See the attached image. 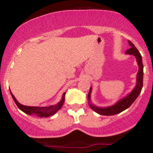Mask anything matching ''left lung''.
Listing matches in <instances>:
<instances>
[{
    "mask_svg": "<svg viewBox=\"0 0 153 153\" xmlns=\"http://www.w3.org/2000/svg\"><path fill=\"white\" fill-rule=\"evenodd\" d=\"M128 44H129L131 48L128 49L126 51V54H129V55H134L135 56L136 59H137V64H138L139 70L138 73L137 74V85L134 87V90L128 95L127 97L122 99L121 100L118 101L116 104H114L112 106L107 107V108H98V107L94 106L91 104L89 103L91 108L96 111L97 113L102 115H114V114H117L118 113L121 112V111H124L126 108H128L131 104L134 102V101L137 99L138 95L140 94V91H141L142 87H143V62H142V57L139 51H137V48L134 47V45L131 43L130 41H128ZM91 92V88H90V91H89L88 95V100H90V96Z\"/></svg>",
    "mask_w": 153,
    "mask_h": 153,
    "instance_id": "8db88e82",
    "label": "left lung"
}]
</instances>
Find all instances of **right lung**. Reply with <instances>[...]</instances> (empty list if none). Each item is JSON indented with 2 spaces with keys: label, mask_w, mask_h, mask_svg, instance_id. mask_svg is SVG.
<instances>
[{
  "label": "right lung",
  "mask_w": 153,
  "mask_h": 153,
  "mask_svg": "<svg viewBox=\"0 0 153 153\" xmlns=\"http://www.w3.org/2000/svg\"><path fill=\"white\" fill-rule=\"evenodd\" d=\"M11 93V92H10ZM12 97H13V100L15 101L16 104L17 105V106L22 110V111L26 113V114H36V115L39 116V117H49V116L53 115L58 110H59L60 108L62 106L63 103L65 102V93L63 94L62 99V100L59 102L57 105H51V106L48 107H36V106H27V105H22V104L19 103L16 99L15 98L14 95L11 93Z\"/></svg>",
  "instance_id": "obj_1"
}]
</instances>
